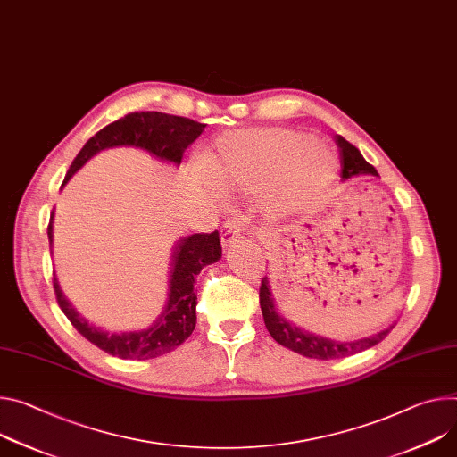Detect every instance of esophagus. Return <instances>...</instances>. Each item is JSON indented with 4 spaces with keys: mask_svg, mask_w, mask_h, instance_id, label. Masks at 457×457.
Here are the masks:
<instances>
[{
    "mask_svg": "<svg viewBox=\"0 0 457 457\" xmlns=\"http://www.w3.org/2000/svg\"><path fill=\"white\" fill-rule=\"evenodd\" d=\"M242 228H240V222L238 220H228L220 231V240H222V245L224 247H229L233 245L235 242H238L242 237Z\"/></svg>",
    "mask_w": 457,
    "mask_h": 457,
    "instance_id": "esophagus-1",
    "label": "esophagus"
}]
</instances>
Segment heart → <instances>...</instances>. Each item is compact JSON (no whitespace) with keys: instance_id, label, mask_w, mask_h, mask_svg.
Segmentation results:
<instances>
[{"instance_id":"1","label":"heart","mask_w":457,"mask_h":457,"mask_svg":"<svg viewBox=\"0 0 457 457\" xmlns=\"http://www.w3.org/2000/svg\"><path fill=\"white\" fill-rule=\"evenodd\" d=\"M339 156L310 133L266 128L220 137L202 160L204 175L224 195H255L273 186L271 213L313 207L336 182Z\"/></svg>"}]
</instances>
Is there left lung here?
Returning a JSON list of instances; mask_svg holds the SVG:
<instances>
[{
    "label": "left lung",
    "mask_w": 457,
    "mask_h": 457,
    "mask_svg": "<svg viewBox=\"0 0 457 457\" xmlns=\"http://www.w3.org/2000/svg\"><path fill=\"white\" fill-rule=\"evenodd\" d=\"M336 144L341 151V165H343V179H352L355 175H373L378 177V171L373 165H370L362 154L359 153V149L355 145H352L348 140H345L341 135L336 137ZM261 310H262V317L266 322V328L271 334V337L289 348L292 352H297L304 357L310 359H339V357H348L359 352H364L371 346H376L378 343H381L386 336L388 329L379 331L376 336H370L364 339H357V341H334V339H326L322 336H315L308 329H303L299 326H295L294 322H289L286 317H282L277 308H275V299L271 295V286L268 277L262 278L261 284Z\"/></svg>",
    "instance_id": "obj_1"
}]
</instances>
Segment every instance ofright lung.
I'll return each instance as SVG.
<instances>
[{"label":"right lung","instance_id":"1","mask_svg":"<svg viewBox=\"0 0 457 457\" xmlns=\"http://www.w3.org/2000/svg\"><path fill=\"white\" fill-rule=\"evenodd\" d=\"M205 123L184 116H173L158 111H142L123 116L107 128L98 131L72 160L62 187L71 177L100 151L111 147H137L147 151L151 156L180 165L184 151L202 135ZM53 217L47 228L49 242L53 245ZM222 257L219 231L195 233L177 242L170 271L168 303L160 317L145 329L135 331H107L81 317L71 301L63 295L58 278L54 277V294L62 312L71 324L87 341L100 350L120 359H153L180 346L195 329L196 324V295L195 277L204 266L213 264Z\"/></svg>","mask_w":457,"mask_h":457}]
</instances>
